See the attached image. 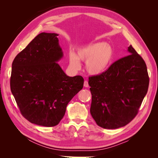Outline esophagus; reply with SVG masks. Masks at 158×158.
<instances>
[{"label": "esophagus", "instance_id": "esophagus-1", "mask_svg": "<svg viewBox=\"0 0 158 158\" xmlns=\"http://www.w3.org/2000/svg\"><path fill=\"white\" fill-rule=\"evenodd\" d=\"M84 86L85 88H88L89 87V84H88V81H84Z\"/></svg>", "mask_w": 158, "mask_h": 158}]
</instances>
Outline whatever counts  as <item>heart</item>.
I'll return each instance as SVG.
<instances>
[{
  "instance_id": "heart-1",
  "label": "heart",
  "mask_w": 158,
  "mask_h": 158,
  "mask_svg": "<svg viewBox=\"0 0 158 158\" xmlns=\"http://www.w3.org/2000/svg\"><path fill=\"white\" fill-rule=\"evenodd\" d=\"M114 52L106 43L98 42L78 49L77 53L70 51L69 66L74 70L80 68V61L85 62V69L92 75L98 76L106 72L111 64Z\"/></svg>"
}]
</instances>
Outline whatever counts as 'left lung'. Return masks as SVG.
Returning <instances> with one entry per match:
<instances>
[{
    "label": "left lung",
    "instance_id": "left-lung-1",
    "mask_svg": "<svg viewBox=\"0 0 158 158\" xmlns=\"http://www.w3.org/2000/svg\"><path fill=\"white\" fill-rule=\"evenodd\" d=\"M130 55L113 63L98 76L89 77L90 113L97 125L115 129L136 117L149 85L146 64L132 45Z\"/></svg>",
    "mask_w": 158,
    "mask_h": 158
}]
</instances>
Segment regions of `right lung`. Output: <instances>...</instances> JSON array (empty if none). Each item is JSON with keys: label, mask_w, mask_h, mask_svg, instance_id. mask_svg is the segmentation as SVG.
<instances>
[{"label": "right lung", "mask_w": 158, "mask_h": 158, "mask_svg": "<svg viewBox=\"0 0 158 158\" xmlns=\"http://www.w3.org/2000/svg\"><path fill=\"white\" fill-rule=\"evenodd\" d=\"M58 35L40 33L12 64L10 89L22 114L31 123L47 127L58 125L84 85L82 76L70 77L57 63L63 56Z\"/></svg>", "instance_id": "add662e5"}]
</instances>
